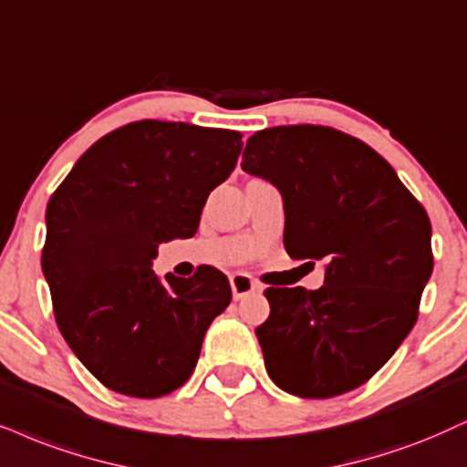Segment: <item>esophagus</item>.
<instances>
[{"label": "esophagus", "instance_id": "esophagus-1", "mask_svg": "<svg viewBox=\"0 0 467 467\" xmlns=\"http://www.w3.org/2000/svg\"><path fill=\"white\" fill-rule=\"evenodd\" d=\"M230 288H233L234 299H244L252 293H261V286L252 280V275L247 274H233L230 275Z\"/></svg>", "mask_w": 467, "mask_h": 467}]
</instances>
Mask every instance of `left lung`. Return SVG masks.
Returning <instances> with one entry per match:
<instances>
[{
	"label": "left lung",
	"instance_id": "1",
	"mask_svg": "<svg viewBox=\"0 0 467 467\" xmlns=\"http://www.w3.org/2000/svg\"><path fill=\"white\" fill-rule=\"evenodd\" d=\"M241 168L285 196L288 256L327 265L317 291H265L256 336L269 377L302 399L356 390L418 321L433 271L427 211L379 152L332 127L256 131Z\"/></svg>",
	"mask_w": 467,
	"mask_h": 467
}]
</instances>
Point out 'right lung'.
<instances>
[{"label":"right lung","mask_w":467,"mask_h":467,"mask_svg":"<svg viewBox=\"0 0 467 467\" xmlns=\"http://www.w3.org/2000/svg\"><path fill=\"white\" fill-rule=\"evenodd\" d=\"M241 133L138 120L88 149L47 204L43 274L53 315L81 364L109 390L174 392L196 368L211 321L233 299L220 269H150L157 245L196 234L241 152Z\"/></svg>","instance_id":"1"}]
</instances>
